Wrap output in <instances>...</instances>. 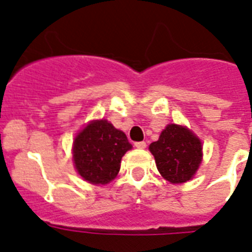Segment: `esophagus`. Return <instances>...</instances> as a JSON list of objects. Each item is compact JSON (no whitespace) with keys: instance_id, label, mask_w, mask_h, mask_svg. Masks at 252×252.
<instances>
[{"instance_id":"34e87169","label":"esophagus","mask_w":252,"mask_h":252,"mask_svg":"<svg viewBox=\"0 0 252 252\" xmlns=\"http://www.w3.org/2000/svg\"><path fill=\"white\" fill-rule=\"evenodd\" d=\"M135 146H136L137 149H145V148H146V142H145V141L135 142Z\"/></svg>"}]
</instances>
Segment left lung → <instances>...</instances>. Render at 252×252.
<instances>
[{"instance_id": "1", "label": "left lung", "mask_w": 252, "mask_h": 252, "mask_svg": "<svg viewBox=\"0 0 252 252\" xmlns=\"http://www.w3.org/2000/svg\"><path fill=\"white\" fill-rule=\"evenodd\" d=\"M157 168L170 183H186L202 161V144L187 127L168 125L159 140L150 145Z\"/></svg>"}]
</instances>
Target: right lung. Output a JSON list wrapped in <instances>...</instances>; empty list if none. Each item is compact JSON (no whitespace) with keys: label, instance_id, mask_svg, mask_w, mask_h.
<instances>
[{"label":"right lung","instance_id":"add662e5","mask_svg":"<svg viewBox=\"0 0 252 252\" xmlns=\"http://www.w3.org/2000/svg\"><path fill=\"white\" fill-rule=\"evenodd\" d=\"M131 148L122 131L106 120H99L78 133L73 159L79 175L87 182L107 184L119 174L122 157Z\"/></svg>","mask_w":252,"mask_h":252}]
</instances>
